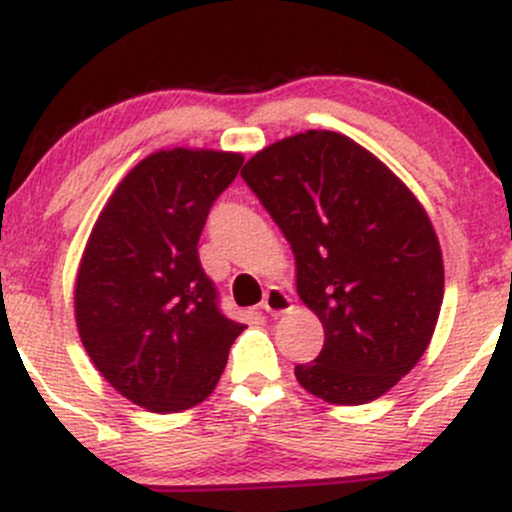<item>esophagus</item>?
Listing matches in <instances>:
<instances>
[{
    "instance_id": "34e87169",
    "label": "esophagus",
    "mask_w": 512,
    "mask_h": 512,
    "mask_svg": "<svg viewBox=\"0 0 512 512\" xmlns=\"http://www.w3.org/2000/svg\"><path fill=\"white\" fill-rule=\"evenodd\" d=\"M291 308H293L291 296L284 289H279V286H272V289H267V293H264L262 310H267L269 315H284L289 313Z\"/></svg>"
}]
</instances>
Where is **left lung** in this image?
<instances>
[{"label": "left lung", "instance_id": "1", "mask_svg": "<svg viewBox=\"0 0 512 512\" xmlns=\"http://www.w3.org/2000/svg\"><path fill=\"white\" fill-rule=\"evenodd\" d=\"M240 175L291 243L296 291L325 330L296 380L342 407L383 397L424 356L443 303V252L424 204L330 129L264 146Z\"/></svg>", "mask_w": 512, "mask_h": 512}]
</instances>
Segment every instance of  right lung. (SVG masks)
Listing matches in <instances>:
<instances>
[{
    "label": "right lung",
    "instance_id": "right-lung-1",
    "mask_svg": "<svg viewBox=\"0 0 512 512\" xmlns=\"http://www.w3.org/2000/svg\"><path fill=\"white\" fill-rule=\"evenodd\" d=\"M240 166L238 151H154L93 223L76 269V330L98 373L137 407H197L245 330L219 313L197 255L211 204Z\"/></svg>",
    "mask_w": 512,
    "mask_h": 512
}]
</instances>
